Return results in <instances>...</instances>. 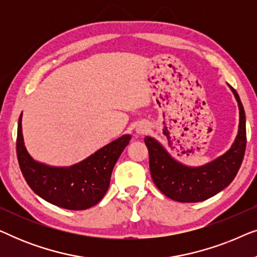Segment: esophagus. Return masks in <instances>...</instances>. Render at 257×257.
Here are the masks:
<instances>
[{
  "label": "esophagus",
  "instance_id": "obj_1",
  "mask_svg": "<svg viewBox=\"0 0 257 257\" xmlns=\"http://www.w3.org/2000/svg\"><path fill=\"white\" fill-rule=\"evenodd\" d=\"M147 131H149V128H147L146 125H139L138 127H137V133H138V135H145Z\"/></svg>",
  "mask_w": 257,
  "mask_h": 257
}]
</instances>
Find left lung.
Listing matches in <instances>:
<instances>
[{
	"mask_svg": "<svg viewBox=\"0 0 257 257\" xmlns=\"http://www.w3.org/2000/svg\"><path fill=\"white\" fill-rule=\"evenodd\" d=\"M230 89L240 110L238 133L231 149L213 163L198 168L186 167L171 158L157 140L150 137L144 139L149 150L151 177L167 198L179 202L203 201L226 188L236 177L244 157L247 133L243 105L234 87Z\"/></svg>",
	"mask_w": 257,
	"mask_h": 257,
	"instance_id": "left-lung-1",
	"label": "left lung"
}]
</instances>
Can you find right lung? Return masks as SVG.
<instances>
[{"label": "right lung", "mask_w": 257, "mask_h": 257, "mask_svg": "<svg viewBox=\"0 0 257 257\" xmlns=\"http://www.w3.org/2000/svg\"><path fill=\"white\" fill-rule=\"evenodd\" d=\"M21 117L16 152L21 172L29 187L45 201L65 209L83 210L97 205L107 192L112 170L131 136L120 137L71 167H50L35 161L27 152Z\"/></svg>", "instance_id": "obj_1"}]
</instances>
